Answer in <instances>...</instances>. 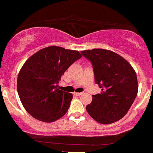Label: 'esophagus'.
Segmentation results:
<instances>
[{"label": "esophagus", "instance_id": "esophagus-1", "mask_svg": "<svg viewBox=\"0 0 153 153\" xmlns=\"http://www.w3.org/2000/svg\"><path fill=\"white\" fill-rule=\"evenodd\" d=\"M82 94V93H74V95L76 96H80Z\"/></svg>", "mask_w": 153, "mask_h": 153}]
</instances>
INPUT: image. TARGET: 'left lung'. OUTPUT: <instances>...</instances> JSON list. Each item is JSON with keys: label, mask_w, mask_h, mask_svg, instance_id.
<instances>
[{"label": "left lung", "mask_w": 153, "mask_h": 153, "mask_svg": "<svg viewBox=\"0 0 153 153\" xmlns=\"http://www.w3.org/2000/svg\"><path fill=\"white\" fill-rule=\"evenodd\" d=\"M80 53L91 62L101 94L93 95L86 110L96 122L108 124L127 113L137 95V75L131 65L112 51L94 49Z\"/></svg>", "instance_id": "obj_1"}]
</instances>
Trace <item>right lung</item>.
<instances>
[{
    "instance_id": "1",
    "label": "right lung",
    "mask_w": 153,
    "mask_h": 153,
    "mask_svg": "<svg viewBox=\"0 0 153 153\" xmlns=\"http://www.w3.org/2000/svg\"><path fill=\"white\" fill-rule=\"evenodd\" d=\"M78 51L51 46L26 61L17 79V91L24 108L35 119L53 122L68 111L73 95L58 88L68 68L81 58Z\"/></svg>"
}]
</instances>
